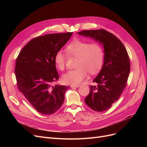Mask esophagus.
Returning a JSON list of instances; mask_svg holds the SVG:
<instances>
[{
    "label": "esophagus",
    "mask_w": 147,
    "mask_h": 147,
    "mask_svg": "<svg viewBox=\"0 0 147 147\" xmlns=\"http://www.w3.org/2000/svg\"><path fill=\"white\" fill-rule=\"evenodd\" d=\"M80 85H74V84H71V88H79Z\"/></svg>",
    "instance_id": "34e87169"
}]
</instances>
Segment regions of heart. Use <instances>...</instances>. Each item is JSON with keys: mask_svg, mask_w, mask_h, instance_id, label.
Masks as SVG:
<instances>
[{"mask_svg": "<svg viewBox=\"0 0 147 147\" xmlns=\"http://www.w3.org/2000/svg\"><path fill=\"white\" fill-rule=\"evenodd\" d=\"M69 55L78 58L77 68L69 70L62 76L65 84H78L86 78L88 71L91 74L98 73L102 67L104 51L101 45L74 40L67 46ZM67 57L63 50L58 51L54 57V63L59 70H64Z\"/></svg>", "mask_w": 147, "mask_h": 147, "instance_id": "1", "label": "heart"}]
</instances>
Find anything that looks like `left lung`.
Returning a JSON list of instances; mask_svg holds the SVG:
<instances>
[{"instance_id":"8db88e82","label":"left lung","mask_w":147,"mask_h":147,"mask_svg":"<svg viewBox=\"0 0 147 147\" xmlns=\"http://www.w3.org/2000/svg\"><path fill=\"white\" fill-rule=\"evenodd\" d=\"M78 34L94 39L104 48L102 67L93 80L97 86H90V92L84 101L94 111H106L117 101L126 87L130 73L127 51L116 36L105 30H84Z\"/></svg>"}]
</instances>
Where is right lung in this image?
<instances>
[{"label":"right lung","mask_w":147,"mask_h":147,"mask_svg":"<svg viewBox=\"0 0 147 147\" xmlns=\"http://www.w3.org/2000/svg\"><path fill=\"white\" fill-rule=\"evenodd\" d=\"M72 34L68 32L37 37L23 48L17 59L15 72L18 89L41 114H53L64 101L65 92L69 86L51 85L59 79L54 57Z\"/></svg>","instance_id":"right-lung-1"}]
</instances>
